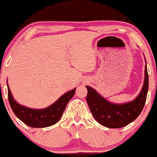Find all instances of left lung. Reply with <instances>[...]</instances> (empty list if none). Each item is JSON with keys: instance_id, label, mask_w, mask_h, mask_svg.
<instances>
[{"instance_id": "obj_1", "label": "left lung", "mask_w": 157, "mask_h": 157, "mask_svg": "<svg viewBox=\"0 0 157 157\" xmlns=\"http://www.w3.org/2000/svg\"><path fill=\"white\" fill-rule=\"evenodd\" d=\"M149 78L145 66V78L143 88L133 101L124 104H114L102 98L98 92L89 86L87 103L94 119L101 125L110 128H119L128 125L140 114L146 102L148 91Z\"/></svg>"}]
</instances>
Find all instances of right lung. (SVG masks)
Segmentation results:
<instances>
[{
  "mask_svg": "<svg viewBox=\"0 0 157 157\" xmlns=\"http://www.w3.org/2000/svg\"><path fill=\"white\" fill-rule=\"evenodd\" d=\"M75 89L64 94L56 102L45 109H34L19 105L14 101L7 85L8 99L13 112L22 122L32 128H45L56 123L63 113L68 102L73 97Z\"/></svg>",
  "mask_w": 157,
  "mask_h": 157,
  "instance_id": "obj_1",
  "label": "right lung"
}]
</instances>
